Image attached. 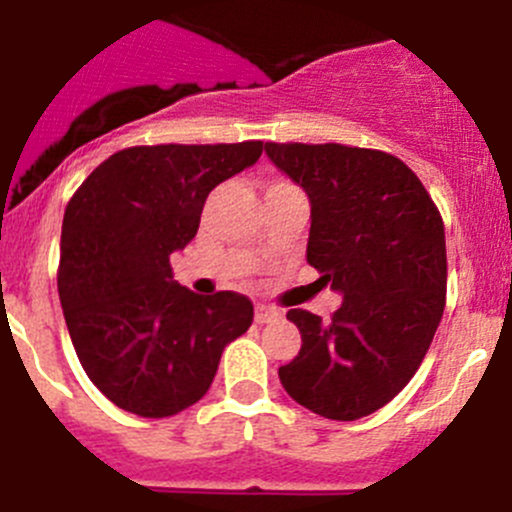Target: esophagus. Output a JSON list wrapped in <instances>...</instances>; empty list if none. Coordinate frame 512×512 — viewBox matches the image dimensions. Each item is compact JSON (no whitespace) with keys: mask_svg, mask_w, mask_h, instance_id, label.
<instances>
[{"mask_svg":"<svg viewBox=\"0 0 512 512\" xmlns=\"http://www.w3.org/2000/svg\"><path fill=\"white\" fill-rule=\"evenodd\" d=\"M281 318V311L273 306H266V303H258L256 306V323H273Z\"/></svg>","mask_w":512,"mask_h":512,"instance_id":"34e87169","label":"esophagus"}]
</instances>
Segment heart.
Instances as JSON below:
<instances>
[{
    "label": "heart",
    "instance_id": "1",
    "mask_svg": "<svg viewBox=\"0 0 512 512\" xmlns=\"http://www.w3.org/2000/svg\"><path fill=\"white\" fill-rule=\"evenodd\" d=\"M273 186H286V184H273ZM268 189H271V186H268Z\"/></svg>",
    "mask_w": 512,
    "mask_h": 512
}]
</instances>
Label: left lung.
Masks as SVG:
<instances>
[{
	"mask_svg": "<svg viewBox=\"0 0 512 512\" xmlns=\"http://www.w3.org/2000/svg\"><path fill=\"white\" fill-rule=\"evenodd\" d=\"M311 204L306 261L341 293L328 323L291 308L301 351L278 368L308 411L358 421L406 388L445 308V231L426 186L386 151L266 144Z\"/></svg>",
	"mask_w": 512,
	"mask_h": 512,
	"instance_id": "8db88e82",
	"label": "left lung"
}]
</instances>
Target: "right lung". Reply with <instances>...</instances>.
<instances>
[{
  "instance_id": "obj_1",
  "label": "right lung",
  "mask_w": 512,
  "mask_h": 512,
  "mask_svg": "<svg viewBox=\"0 0 512 512\" xmlns=\"http://www.w3.org/2000/svg\"><path fill=\"white\" fill-rule=\"evenodd\" d=\"M263 141L159 144L111 154L64 211L59 301L86 376L141 418L176 416L211 388L254 306L179 286L169 258L199 231L206 196L258 161Z\"/></svg>"
}]
</instances>
